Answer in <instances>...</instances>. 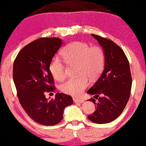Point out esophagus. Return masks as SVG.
<instances>
[{
  "mask_svg": "<svg viewBox=\"0 0 146 146\" xmlns=\"http://www.w3.org/2000/svg\"><path fill=\"white\" fill-rule=\"evenodd\" d=\"M73 101L75 103H83L84 102V100L83 99H80V98H73Z\"/></svg>",
  "mask_w": 146,
  "mask_h": 146,
  "instance_id": "obj_1",
  "label": "esophagus"
}]
</instances>
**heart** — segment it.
Here are the masks:
<instances>
[{"label": "heart", "instance_id": "heart-1", "mask_svg": "<svg viewBox=\"0 0 146 146\" xmlns=\"http://www.w3.org/2000/svg\"><path fill=\"white\" fill-rule=\"evenodd\" d=\"M62 56L68 64H78L77 75L62 84L60 88L63 93L72 96H79L88 86V80L99 76L105 63L104 51L100 46H90L83 42H73L62 51ZM50 71L53 78L62 80L66 76V68L60 57L53 58L50 64Z\"/></svg>", "mask_w": 146, "mask_h": 146}]
</instances>
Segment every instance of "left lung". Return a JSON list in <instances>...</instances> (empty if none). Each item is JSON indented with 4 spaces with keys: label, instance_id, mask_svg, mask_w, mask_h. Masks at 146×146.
<instances>
[{
    "label": "left lung",
    "instance_id": "8db88e82",
    "mask_svg": "<svg viewBox=\"0 0 146 146\" xmlns=\"http://www.w3.org/2000/svg\"><path fill=\"white\" fill-rule=\"evenodd\" d=\"M105 54L104 68L98 81L87 93L94 95L90 101L95 111L88 115L90 121L102 124L114 121L121 115L130 98L132 78L130 64L124 52L110 40L92 34Z\"/></svg>",
    "mask_w": 146,
    "mask_h": 146
}]
</instances>
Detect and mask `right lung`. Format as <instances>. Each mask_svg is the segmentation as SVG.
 I'll list each match as a JSON object with an SVG mask.
<instances>
[{
	"mask_svg": "<svg viewBox=\"0 0 146 146\" xmlns=\"http://www.w3.org/2000/svg\"><path fill=\"white\" fill-rule=\"evenodd\" d=\"M62 44L60 38H40L22 48L14 60L13 79L18 100L30 118L41 125L59 123L64 108L73 103L64 93H57L51 100L44 95L55 90L49 66Z\"/></svg>",
	"mask_w": 146,
	"mask_h": 146,
	"instance_id": "right-lung-1",
	"label": "right lung"
}]
</instances>
